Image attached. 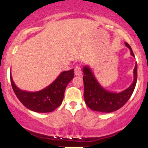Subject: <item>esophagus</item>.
Segmentation results:
<instances>
[{
    "label": "esophagus",
    "mask_w": 148,
    "mask_h": 148,
    "mask_svg": "<svg viewBox=\"0 0 148 148\" xmlns=\"http://www.w3.org/2000/svg\"><path fill=\"white\" fill-rule=\"evenodd\" d=\"M74 74H75V75L76 76H80L82 74V71H81V67H80L79 66H76V67H74Z\"/></svg>",
    "instance_id": "esophagus-1"
}]
</instances>
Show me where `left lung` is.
I'll use <instances>...</instances> for the list:
<instances>
[{"mask_svg":"<svg viewBox=\"0 0 148 148\" xmlns=\"http://www.w3.org/2000/svg\"><path fill=\"white\" fill-rule=\"evenodd\" d=\"M125 45L130 49L131 55L134 57L132 48L128 43ZM84 84V100L86 105L92 111L111 113L117 111L126 103L132 96L137 81V63L134 69V81L127 89L121 92H111L103 88L97 82L94 74L87 66L83 69Z\"/></svg>","mask_w":148,"mask_h":148,"instance_id":"obj_1","label":"left lung"}]
</instances>
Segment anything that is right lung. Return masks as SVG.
<instances>
[{
  "label": "right lung",
  "instance_id": "1",
  "mask_svg": "<svg viewBox=\"0 0 148 148\" xmlns=\"http://www.w3.org/2000/svg\"><path fill=\"white\" fill-rule=\"evenodd\" d=\"M74 76L73 69L64 71L48 87L35 92L20 90L14 84L12 76L10 81L15 95L23 106L37 113H48L54 111L62 103L65 88Z\"/></svg>",
  "mask_w": 148,
  "mask_h": 148
}]
</instances>
